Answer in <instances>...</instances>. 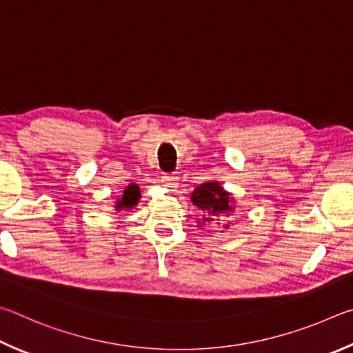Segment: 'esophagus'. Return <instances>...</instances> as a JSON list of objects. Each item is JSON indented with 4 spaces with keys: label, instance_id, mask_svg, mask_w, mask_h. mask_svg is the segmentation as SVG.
I'll list each match as a JSON object with an SVG mask.
<instances>
[{
    "label": "esophagus",
    "instance_id": "obj_1",
    "mask_svg": "<svg viewBox=\"0 0 353 353\" xmlns=\"http://www.w3.org/2000/svg\"><path fill=\"white\" fill-rule=\"evenodd\" d=\"M161 181H163L164 186L170 190L178 188V178L175 175H164L163 178H161Z\"/></svg>",
    "mask_w": 353,
    "mask_h": 353
}]
</instances>
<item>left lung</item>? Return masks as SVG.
Segmentation results:
<instances>
[{"label": "left lung", "mask_w": 353, "mask_h": 353, "mask_svg": "<svg viewBox=\"0 0 353 353\" xmlns=\"http://www.w3.org/2000/svg\"><path fill=\"white\" fill-rule=\"evenodd\" d=\"M194 205L203 212V221L208 223L221 225L223 228H230L228 223H221L226 217H230V214L234 211L231 194L221 188V184L217 181H208L200 184L196 188L192 195H190Z\"/></svg>", "instance_id": "left-lung-1"}]
</instances>
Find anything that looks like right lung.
<instances>
[{
    "label": "right lung",
    "mask_w": 353,
    "mask_h": 353,
    "mask_svg": "<svg viewBox=\"0 0 353 353\" xmlns=\"http://www.w3.org/2000/svg\"><path fill=\"white\" fill-rule=\"evenodd\" d=\"M141 199V192L138 184H130L125 188L121 200L116 201V211H121V209H132L133 206L138 205Z\"/></svg>",
    "instance_id": "add662e5"
}]
</instances>
